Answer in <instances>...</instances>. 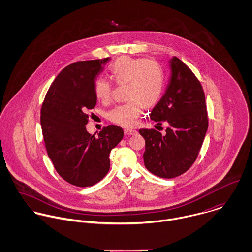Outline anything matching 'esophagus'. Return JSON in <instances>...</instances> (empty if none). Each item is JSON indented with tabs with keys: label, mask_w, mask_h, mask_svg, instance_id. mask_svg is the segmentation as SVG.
Masks as SVG:
<instances>
[{
	"label": "esophagus",
	"mask_w": 252,
	"mask_h": 252,
	"mask_svg": "<svg viewBox=\"0 0 252 252\" xmlns=\"http://www.w3.org/2000/svg\"><path fill=\"white\" fill-rule=\"evenodd\" d=\"M124 134L128 136H133L137 134V130L135 129H124Z\"/></svg>",
	"instance_id": "1"
}]
</instances>
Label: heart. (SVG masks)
Here are the masks:
<instances>
[{
    "mask_svg": "<svg viewBox=\"0 0 252 252\" xmlns=\"http://www.w3.org/2000/svg\"><path fill=\"white\" fill-rule=\"evenodd\" d=\"M110 78L117 85H125L127 103L119 105L108 113L111 122L131 127L144 108L155 106L162 97L165 87V72L154 59L122 56L116 59L108 69ZM111 82L103 77L94 84L96 98L104 103L110 100Z\"/></svg>",
    "mask_w": 252,
    "mask_h": 252,
    "instance_id": "1",
    "label": "heart"
}]
</instances>
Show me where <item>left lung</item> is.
Here are the masks:
<instances>
[{"mask_svg":"<svg viewBox=\"0 0 252 252\" xmlns=\"http://www.w3.org/2000/svg\"><path fill=\"white\" fill-rule=\"evenodd\" d=\"M170 69L166 92L149 114L159 125L165 121L169 127L165 134L139 131L145 141V168L163 179L179 177L193 165L209 125L205 93L196 75L176 56L170 60Z\"/></svg>","mask_w":252,"mask_h":252,"instance_id":"left-lung-1","label":"left lung"}]
</instances>
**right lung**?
I'll return each instance as SVG.
<instances>
[{
    "label": "right lung",
    "instance_id": "right-lung-1",
    "mask_svg": "<svg viewBox=\"0 0 252 252\" xmlns=\"http://www.w3.org/2000/svg\"><path fill=\"white\" fill-rule=\"evenodd\" d=\"M79 61L64 68L50 85L40 109L48 157L59 176L78 187L92 186L109 170V153L123 138L122 128L105 127L96 137L87 132L88 111L95 108L94 84L109 61Z\"/></svg>",
    "mask_w": 252,
    "mask_h": 252
}]
</instances>
